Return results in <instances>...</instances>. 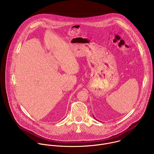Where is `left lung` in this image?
<instances>
[{"mask_svg":"<svg viewBox=\"0 0 154 154\" xmlns=\"http://www.w3.org/2000/svg\"><path fill=\"white\" fill-rule=\"evenodd\" d=\"M93 117H94V119H96V118H95V117H94V115H93Z\"/></svg>","mask_w":154,"mask_h":154,"instance_id":"1","label":"left lung"}]
</instances>
